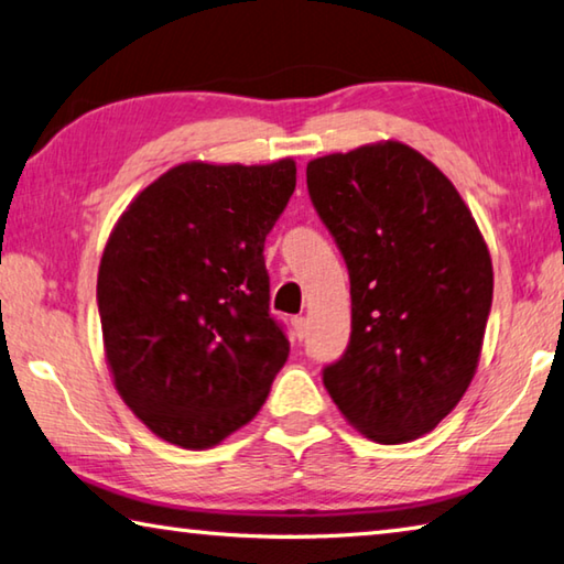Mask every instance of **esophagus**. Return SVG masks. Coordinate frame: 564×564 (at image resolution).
Instances as JSON below:
<instances>
[{
    "mask_svg": "<svg viewBox=\"0 0 564 564\" xmlns=\"http://www.w3.org/2000/svg\"><path fill=\"white\" fill-rule=\"evenodd\" d=\"M292 332H294V339H304L307 337V319L304 317H292Z\"/></svg>",
    "mask_w": 564,
    "mask_h": 564,
    "instance_id": "1",
    "label": "esophagus"
}]
</instances>
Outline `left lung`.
<instances>
[{
    "instance_id": "8db88e82",
    "label": "left lung",
    "mask_w": 564,
    "mask_h": 564,
    "mask_svg": "<svg viewBox=\"0 0 564 564\" xmlns=\"http://www.w3.org/2000/svg\"><path fill=\"white\" fill-rule=\"evenodd\" d=\"M307 187L351 282L349 347L324 367V387L367 438H419L476 377L488 245L448 177L399 141L314 158Z\"/></svg>"
}]
</instances>
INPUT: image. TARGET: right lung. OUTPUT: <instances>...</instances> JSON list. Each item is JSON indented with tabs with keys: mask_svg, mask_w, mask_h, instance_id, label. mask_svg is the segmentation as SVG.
<instances>
[{
	"mask_svg": "<svg viewBox=\"0 0 564 564\" xmlns=\"http://www.w3.org/2000/svg\"><path fill=\"white\" fill-rule=\"evenodd\" d=\"M294 185L292 158L193 161L118 217L96 284L104 349L126 406L158 438L213 448L262 409L290 357L262 250Z\"/></svg>",
	"mask_w": 564,
	"mask_h": 564,
	"instance_id": "add662e5",
	"label": "right lung"
}]
</instances>
